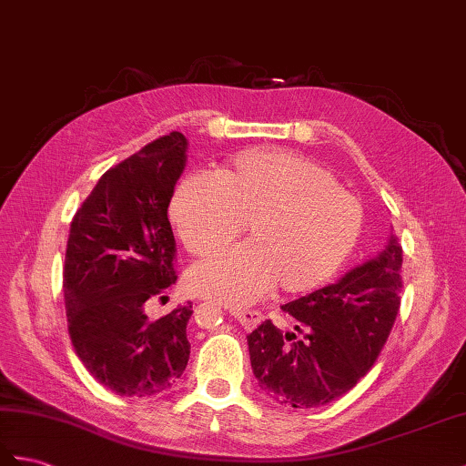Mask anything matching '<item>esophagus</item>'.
I'll list each match as a JSON object with an SVG mask.
<instances>
[{"instance_id":"obj_1","label":"esophagus","mask_w":466,"mask_h":466,"mask_svg":"<svg viewBox=\"0 0 466 466\" xmlns=\"http://www.w3.org/2000/svg\"><path fill=\"white\" fill-rule=\"evenodd\" d=\"M231 316L235 320H239V324L245 328V330H253L263 320V314L257 312V310H231Z\"/></svg>"}]
</instances>
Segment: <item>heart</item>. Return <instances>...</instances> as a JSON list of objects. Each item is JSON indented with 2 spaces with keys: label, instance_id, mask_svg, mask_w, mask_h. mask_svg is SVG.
Here are the masks:
<instances>
[{
  "label": "heart",
  "instance_id": "obj_1",
  "mask_svg": "<svg viewBox=\"0 0 466 466\" xmlns=\"http://www.w3.org/2000/svg\"><path fill=\"white\" fill-rule=\"evenodd\" d=\"M169 218L196 257L247 233V243L201 260L189 272L198 294L245 306L275 287L304 294L330 280L361 233L360 201L324 166L282 147L233 156L218 176L179 181Z\"/></svg>",
  "mask_w": 466,
  "mask_h": 466
}]
</instances>
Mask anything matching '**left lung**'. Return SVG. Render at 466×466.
I'll return each mask as SVG.
<instances>
[{"mask_svg":"<svg viewBox=\"0 0 466 466\" xmlns=\"http://www.w3.org/2000/svg\"><path fill=\"white\" fill-rule=\"evenodd\" d=\"M403 251L397 237L336 285L282 306L294 328L265 320L247 336L258 388L280 405L316 410L346 395L376 364L400 312Z\"/></svg>","mask_w":466,"mask_h":466,"instance_id":"8db88e82","label":"left lung"}]
</instances>
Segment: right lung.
Instances as JSON below:
<instances>
[{
	"instance_id": "add662e5",
	"label": "right lung",
	"mask_w": 466,
	"mask_h": 466,
	"mask_svg": "<svg viewBox=\"0 0 466 466\" xmlns=\"http://www.w3.org/2000/svg\"><path fill=\"white\" fill-rule=\"evenodd\" d=\"M187 140L169 132L102 174L71 221L63 265L66 326L98 383L124 397L172 388L189 360L191 306L150 320L146 302L176 282L167 219Z\"/></svg>"
}]
</instances>
